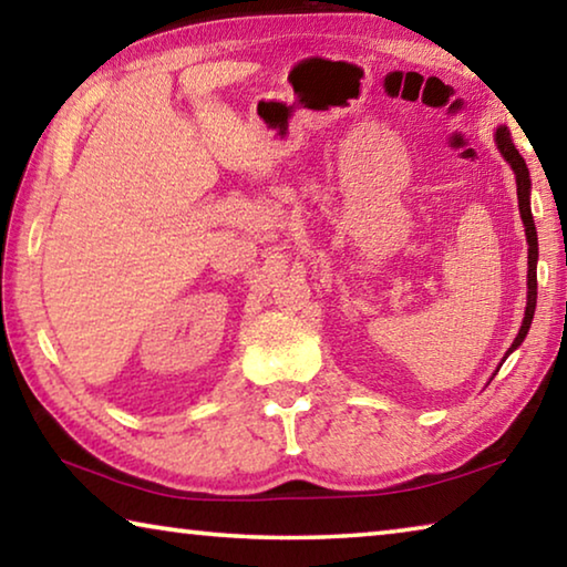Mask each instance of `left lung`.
Returning a JSON list of instances; mask_svg holds the SVG:
<instances>
[{
    "mask_svg": "<svg viewBox=\"0 0 567 567\" xmlns=\"http://www.w3.org/2000/svg\"><path fill=\"white\" fill-rule=\"evenodd\" d=\"M495 142H497V150H501V155L507 159V165L513 167L515 172V182H517V207H520V217H523V225H525V237H527V307H525V318L520 324V332H517L515 342L511 344V354L513 350H517V344L525 340L527 330H530V322H533V315H535V300H537V233H535V223H533V213H530V172H527L525 159L520 157V152L515 150L513 145V137H511V130L507 127H497L495 132ZM505 354V358H507Z\"/></svg>",
    "mask_w": 567,
    "mask_h": 567,
    "instance_id": "obj_1",
    "label": "left lung"
}]
</instances>
